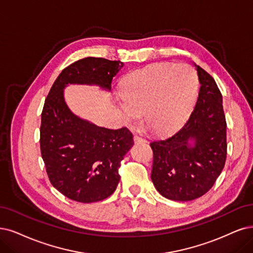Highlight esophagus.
Here are the masks:
<instances>
[{
    "label": "esophagus",
    "mask_w": 253,
    "mask_h": 253,
    "mask_svg": "<svg viewBox=\"0 0 253 253\" xmlns=\"http://www.w3.org/2000/svg\"><path fill=\"white\" fill-rule=\"evenodd\" d=\"M133 139H134V143H135V144H137V143H146V142H147L146 139L142 138L141 136H138V135H134Z\"/></svg>",
    "instance_id": "obj_1"
}]
</instances>
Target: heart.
<instances>
[{
  "label": "heart",
  "instance_id": "obj_1",
  "mask_svg": "<svg viewBox=\"0 0 253 253\" xmlns=\"http://www.w3.org/2000/svg\"><path fill=\"white\" fill-rule=\"evenodd\" d=\"M197 75L186 64L157 63L137 70L125 79L119 100L126 123L145 114V123L157 134L178 128L197 96Z\"/></svg>",
  "mask_w": 253,
  "mask_h": 253
}]
</instances>
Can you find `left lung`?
I'll use <instances>...</instances> for the list:
<instances>
[{"label": "left lung", "mask_w": 253, "mask_h": 253, "mask_svg": "<svg viewBox=\"0 0 253 253\" xmlns=\"http://www.w3.org/2000/svg\"><path fill=\"white\" fill-rule=\"evenodd\" d=\"M195 67L200 89L190 118L173 135L150 143L152 182L164 197L175 201H191L208 193L221 174L227 154L221 91L208 72Z\"/></svg>", "instance_id": "left-lung-1"}]
</instances>
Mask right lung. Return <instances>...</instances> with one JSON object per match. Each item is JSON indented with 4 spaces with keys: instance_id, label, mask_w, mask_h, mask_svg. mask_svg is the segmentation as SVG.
Masks as SVG:
<instances>
[{
    "instance_id": "1",
    "label": "right lung",
    "mask_w": 253,
    "mask_h": 253,
    "mask_svg": "<svg viewBox=\"0 0 253 253\" xmlns=\"http://www.w3.org/2000/svg\"><path fill=\"white\" fill-rule=\"evenodd\" d=\"M124 63L86 57L62 70L44 101L41 124V152L55 189L71 200H104L120 181L119 168L133 145L126 127L108 129L83 120L68 107L63 89L68 84L99 85L110 90Z\"/></svg>"
}]
</instances>
